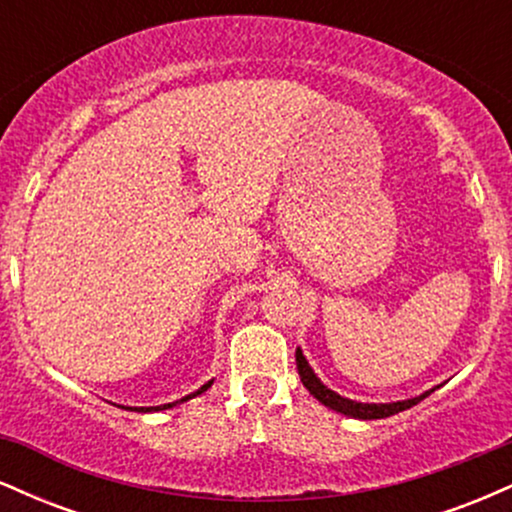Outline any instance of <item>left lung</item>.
I'll return each instance as SVG.
<instances>
[{"mask_svg":"<svg viewBox=\"0 0 512 512\" xmlns=\"http://www.w3.org/2000/svg\"><path fill=\"white\" fill-rule=\"evenodd\" d=\"M296 366H298V375H301V383L305 385V390L313 395L317 402H322L325 407H330L334 411H339V414L344 416H351V419H385V416H392V414H399V411L414 407V404H419L421 399H426L431 395L433 390L424 392V395L419 397H411V399H402V402H390V404H363V402H354V399H346L342 395H337V392L330 390L327 385H322V380L317 378L315 370L310 368V363L305 361L303 351L296 349Z\"/></svg>","mask_w":512,"mask_h":512,"instance_id":"1","label":"left lung"}]
</instances>
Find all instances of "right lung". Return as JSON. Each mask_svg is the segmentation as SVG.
Listing matches in <instances>:
<instances>
[{"label": "right lung", "mask_w": 512, "mask_h": 512, "mask_svg": "<svg viewBox=\"0 0 512 512\" xmlns=\"http://www.w3.org/2000/svg\"><path fill=\"white\" fill-rule=\"evenodd\" d=\"M211 383H214V380H209L207 385H202L199 387L197 392H192V395H187V397H182V399H178V402H170V404H163V407H129L132 411H142V414H146V411H163V409H170V407H175V404H180V402H187V399H192V397H197V395H202L204 390H209L211 387ZM125 409V407H122Z\"/></svg>", "instance_id": "obj_1"}]
</instances>
